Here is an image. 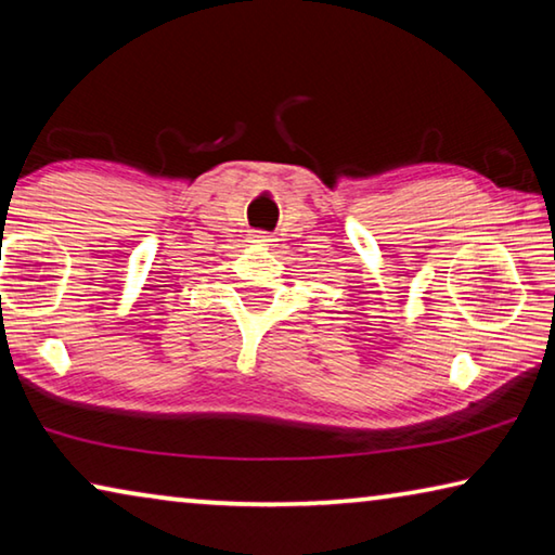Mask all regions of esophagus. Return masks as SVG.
<instances>
[{"label":"esophagus","mask_w":555,"mask_h":555,"mask_svg":"<svg viewBox=\"0 0 555 555\" xmlns=\"http://www.w3.org/2000/svg\"><path fill=\"white\" fill-rule=\"evenodd\" d=\"M251 237H255V242H259V244H269L271 242V234L269 232H255V234H251Z\"/></svg>","instance_id":"1"}]
</instances>
